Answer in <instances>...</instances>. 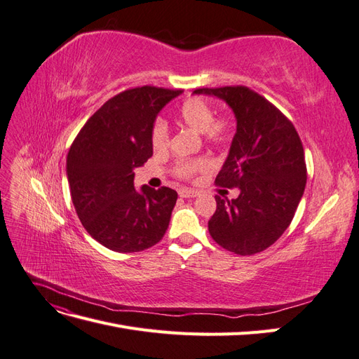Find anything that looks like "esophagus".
Here are the masks:
<instances>
[{"label": "esophagus", "instance_id": "obj_1", "mask_svg": "<svg viewBox=\"0 0 359 359\" xmlns=\"http://www.w3.org/2000/svg\"><path fill=\"white\" fill-rule=\"evenodd\" d=\"M178 194H180V198L189 199V198H196V196H198V191L189 190V189H181V190L178 191Z\"/></svg>", "mask_w": 359, "mask_h": 359}]
</instances>
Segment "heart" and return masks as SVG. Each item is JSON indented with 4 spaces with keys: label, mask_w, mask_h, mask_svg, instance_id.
Instances as JSON below:
<instances>
[{
    "label": "heart",
    "mask_w": 359,
    "mask_h": 359,
    "mask_svg": "<svg viewBox=\"0 0 359 359\" xmlns=\"http://www.w3.org/2000/svg\"><path fill=\"white\" fill-rule=\"evenodd\" d=\"M178 121L194 132L202 133L205 140L211 145L223 147L229 144L233 136V121L229 115L215 118L214 107L198 97H191L184 102L178 109ZM170 142V132L165 119L157 118L151 130V145L158 153L166 151ZM210 168L206 158H187L180 160L173 166V173L178 178L190 180L198 173Z\"/></svg>",
    "instance_id": "b5f03b06"
}]
</instances>
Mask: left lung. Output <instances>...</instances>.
Returning a JSON list of instances; mask_svg holds the SVG:
<instances>
[{
    "mask_svg": "<svg viewBox=\"0 0 359 359\" xmlns=\"http://www.w3.org/2000/svg\"><path fill=\"white\" fill-rule=\"evenodd\" d=\"M194 93L219 97L236 118V133L215 184L236 187L240 194L236 199L215 196L210 235L235 255L264 252L287 229L306 189L301 139L273 103L247 86Z\"/></svg>",
    "mask_w": 359,
    "mask_h": 359,
    "instance_id": "1",
    "label": "left lung"
}]
</instances>
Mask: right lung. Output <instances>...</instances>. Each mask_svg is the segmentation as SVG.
<instances>
[{
  "mask_svg": "<svg viewBox=\"0 0 359 359\" xmlns=\"http://www.w3.org/2000/svg\"><path fill=\"white\" fill-rule=\"evenodd\" d=\"M181 90L140 86L107 100L76 136L67 154L72 202L95 241L118 253L156 245L170 222L178 193L135 189V168L153 156L151 130Z\"/></svg>",
  "mask_w": 359,
  "mask_h": 359,
  "instance_id": "right-lung-1",
  "label": "right lung"
}]
</instances>
